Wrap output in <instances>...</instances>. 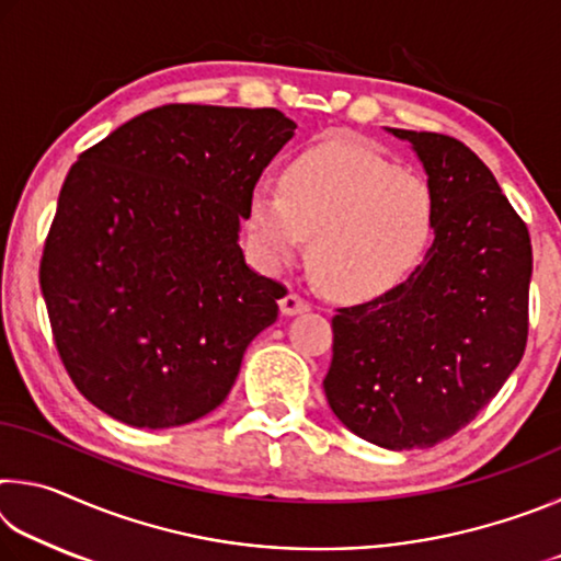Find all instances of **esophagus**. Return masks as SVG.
<instances>
[{"mask_svg":"<svg viewBox=\"0 0 561 561\" xmlns=\"http://www.w3.org/2000/svg\"><path fill=\"white\" fill-rule=\"evenodd\" d=\"M279 309L284 317H294V314H304V311H309V301L301 297V294L297 291H289L284 294V297L279 299Z\"/></svg>","mask_w":561,"mask_h":561,"instance_id":"esophagus-1","label":"esophagus"}]
</instances>
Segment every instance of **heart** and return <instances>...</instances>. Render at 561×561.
<instances>
[{
  "label": "heart",
  "instance_id": "1",
  "mask_svg": "<svg viewBox=\"0 0 561 561\" xmlns=\"http://www.w3.org/2000/svg\"><path fill=\"white\" fill-rule=\"evenodd\" d=\"M247 230L272 264L299 254L311 237L317 279L346 299L398 287L433 240L435 197L421 175L398 170L356 140H331L284 168L279 193L254 190Z\"/></svg>",
  "mask_w": 561,
  "mask_h": 561
}]
</instances>
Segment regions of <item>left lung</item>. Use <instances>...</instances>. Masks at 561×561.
Here are the masks:
<instances>
[{
  "mask_svg": "<svg viewBox=\"0 0 561 561\" xmlns=\"http://www.w3.org/2000/svg\"><path fill=\"white\" fill-rule=\"evenodd\" d=\"M413 146L435 197V240L403 284L336 309L324 393L341 423L391 450L465 428L527 346V225L472 150L443 133L388 128Z\"/></svg>",
  "mask_w": 561,
  "mask_h": 561,
  "instance_id": "obj_1",
  "label": "left lung"
}]
</instances>
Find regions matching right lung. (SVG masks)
Wrapping results in <instances>:
<instances>
[{
  "label": "right lung",
  "mask_w": 561,
  "mask_h": 561,
  "mask_svg": "<svg viewBox=\"0 0 561 561\" xmlns=\"http://www.w3.org/2000/svg\"><path fill=\"white\" fill-rule=\"evenodd\" d=\"M297 123L277 108L168 103L83 150L39 284L81 396L136 428L220 405L287 289L247 267L240 222Z\"/></svg>",
  "instance_id": "obj_1"
}]
</instances>
